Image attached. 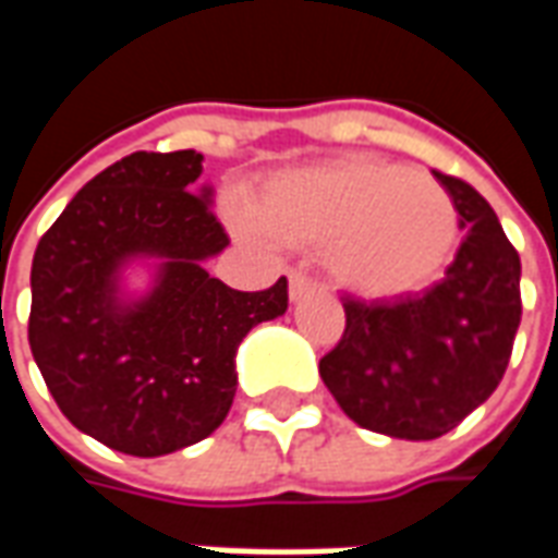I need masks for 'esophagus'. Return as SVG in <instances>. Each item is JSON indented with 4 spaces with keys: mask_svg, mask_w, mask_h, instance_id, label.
<instances>
[{
    "mask_svg": "<svg viewBox=\"0 0 558 558\" xmlns=\"http://www.w3.org/2000/svg\"><path fill=\"white\" fill-rule=\"evenodd\" d=\"M311 292H316V280L307 278L304 271H290V299L292 302H302Z\"/></svg>",
    "mask_w": 558,
    "mask_h": 558,
    "instance_id": "1",
    "label": "esophagus"
}]
</instances>
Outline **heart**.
<instances>
[{
	"label": "heart",
	"instance_id": "heart-1",
	"mask_svg": "<svg viewBox=\"0 0 558 558\" xmlns=\"http://www.w3.org/2000/svg\"><path fill=\"white\" fill-rule=\"evenodd\" d=\"M256 220L283 244H328L331 278L374 302L427 290L460 232L454 203L433 175L376 158L280 172L259 191ZM242 223L256 230L254 220Z\"/></svg>",
	"mask_w": 558,
	"mask_h": 558
}]
</instances>
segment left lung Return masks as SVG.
<instances>
[{"label":"left lung","mask_w":558,"mask_h":558,"mask_svg":"<svg viewBox=\"0 0 558 558\" xmlns=\"http://www.w3.org/2000/svg\"><path fill=\"white\" fill-rule=\"evenodd\" d=\"M463 227L445 278L398 302L343 299L347 328L319 376L359 427L395 439L454 430L502 383L520 326V256L484 196L433 170Z\"/></svg>","instance_id":"8db88e82"}]
</instances>
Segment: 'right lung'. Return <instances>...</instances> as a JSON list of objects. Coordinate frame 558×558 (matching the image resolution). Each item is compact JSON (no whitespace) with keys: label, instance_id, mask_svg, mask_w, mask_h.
I'll return each mask as SVG.
<instances>
[{"label":"right lung","instance_id":"1","mask_svg":"<svg viewBox=\"0 0 558 558\" xmlns=\"http://www.w3.org/2000/svg\"><path fill=\"white\" fill-rule=\"evenodd\" d=\"M203 155L134 151L83 184L32 259L29 347L77 430L134 457L206 439L235 398L244 335L287 311V278L242 292L203 263L230 235L196 190ZM159 259L156 287L125 303L131 258Z\"/></svg>","mask_w":558,"mask_h":558}]
</instances>
